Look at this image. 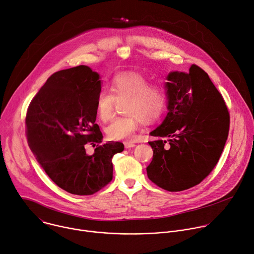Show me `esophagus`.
<instances>
[{
	"instance_id": "obj_1",
	"label": "esophagus",
	"mask_w": 254,
	"mask_h": 254,
	"mask_svg": "<svg viewBox=\"0 0 254 254\" xmlns=\"http://www.w3.org/2000/svg\"><path fill=\"white\" fill-rule=\"evenodd\" d=\"M133 147H135L134 143L129 142V141H126V142H125V148H126V149H130V148H133Z\"/></svg>"
}]
</instances>
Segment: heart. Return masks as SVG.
<instances>
[{
  "instance_id": "heart-1",
  "label": "heart",
  "mask_w": 254,
  "mask_h": 254,
  "mask_svg": "<svg viewBox=\"0 0 254 254\" xmlns=\"http://www.w3.org/2000/svg\"><path fill=\"white\" fill-rule=\"evenodd\" d=\"M111 91L102 89L95 100L96 114L102 122L110 121L117 100H128V117L117 118L105 127L107 136L116 140L132 141L139 129V120L146 124L157 121L162 115L166 95L159 86H152L146 77L135 73H119L112 82Z\"/></svg>"
}]
</instances>
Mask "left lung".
I'll use <instances>...</instances> for the list:
<instances>
[{"label":"left lung","mask_w":254,"mask_h":254,"mask_svg":"<svg viewBox=\"0 0 254 254\" xmlns=\"http://www.w3.org/2000/svg\"><path fill=\"white\" fill-rule=\"evenodd\" d=\"M167 80L168 114L150 133L158 139L149 141L154 156L147 174L162 189L178 192L201 183L218 163L230 121L221 94L199 66L172 71Z\"/></svg>","instance_id":"8db88e82"}]
</instances>
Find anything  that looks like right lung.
<instances>
[{"mask_svg": "<svg viewBox=\"0 0 254 254\" xmlns=\"http://www.w3.org/2000/svg\"><path fill=\"white\" fill-rule=\"evenodd\" d=\"M99 74L80 65L55 72L34 96L27 111L29 147L53 182L74 195H92L113 180V157L124 143L102 141L95 124ZM97 146L87 155L85 144Z\"/></svg>", "mask_w": 254, "mask_h": 254, "instance_id": "obj_1", "label": "right lung"}]
</instances>
